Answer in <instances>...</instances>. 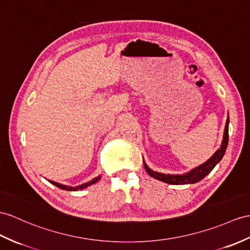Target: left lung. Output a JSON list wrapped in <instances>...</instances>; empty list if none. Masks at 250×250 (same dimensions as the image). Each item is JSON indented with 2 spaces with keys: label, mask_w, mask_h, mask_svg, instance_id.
Masks as SVG:
<instances>
[{
  "label": "left lung",
  "mask_w": 250,
  "mask_h": 250,
  "mask_svg": "<svg viewBox=\"0 0 250 250\" xmlns=\"http://www.w3.org/2000/svg\"><path fill=\"white\" fill-rule=\"evenodd\" d=\"M228 126H229V117L227 118L226 121V126H225V130H224V136H223V141L221 144V147L218 148L213 156L210 158V159L207 160L205 163L200 164L197 167L191 169L190 172L181 174V175H173V174H163V173H159L153 171V169L149 168L147 167V164L143 160V164H144V168L145 171L147 172V174L151 177L166 182V184H171V185H192V184H196V182L200 181L202 179H204L207 175H208L216 164L220 162L223 157L226 153V148L228 145Z\"/></svg>",
  "instance_id": "8db88e82"
}]
</instances>
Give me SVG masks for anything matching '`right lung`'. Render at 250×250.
<instances>
[{"label":"right lung","mask_w":250,"mask_h":250,"mask_svg":"<svg viewBox=\"0 0 250 250\" xmlns=\"http://www.w3.org/2000/svg\"><path fill=\"white\" fill-rule=\"evenodd\" d=\"M100 179H101V176H97V177L93 178V179L91 180V181L86 182V184H83V185H81V186H77V187H69V186H64V185H62V184H58V182L52 181V180H48V181H50L52 185L56 186V187H57V188H62V190H65V191H78V190H83V188H87V187H89V186H91V185L96 184V182L99 181Z\"/></svg>","instance_id":"obj_1"}]
</instances>
